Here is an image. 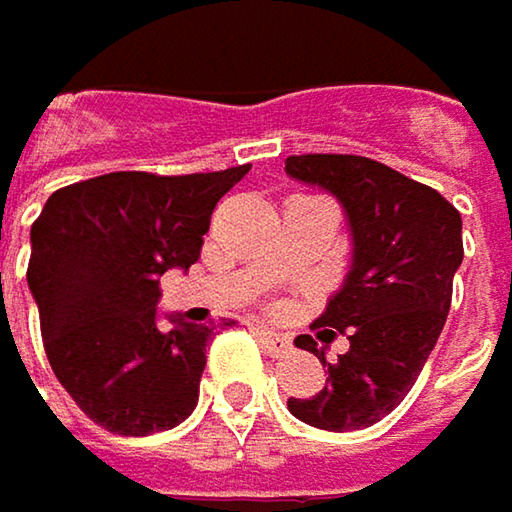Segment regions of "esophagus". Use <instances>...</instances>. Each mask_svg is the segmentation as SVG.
<instances>
[{
	"mask_svg": "<svg viewBox=\"0 0 512 512\" xmlns=\"http://www.w3.org/2000/svg\"><path fill=\"white\" fill-rule=\"evenodd\" d=\"M256 338L265 344L268 349V355L271 358H282V355H288L291 352V341L288 338H282V335H276L271 329H265V326H256Z\"/></svg>",
	"mask_w": 512,
	"mask_h": 512,
	"instance_id": "1",
	"label": "esophagus"
}]
</instances>
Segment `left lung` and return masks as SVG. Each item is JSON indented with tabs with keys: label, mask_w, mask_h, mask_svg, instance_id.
<instances>
[{
	"label": "left lung",
	"mask_w": 512,
	"mask_h": 512,
	"mask_svg": "<svg viewBox=\"0 0 512 512\" xmlns=\"http://www.w3.org/2000/svg\"><path fill=\"white\" fill-rule=\"evenodd\" d=\"M285 171L329 189L352 227V271L311 323L326 344L347 335L349 349L329 364L311 347L329 379L309 399H288V411L326 431L367 428L408 396L443 332L463 262L460 212L437 189L370 157L300 154Z\"/></svg>",
	"instance_id": "8db88e82"
}]
</instances>
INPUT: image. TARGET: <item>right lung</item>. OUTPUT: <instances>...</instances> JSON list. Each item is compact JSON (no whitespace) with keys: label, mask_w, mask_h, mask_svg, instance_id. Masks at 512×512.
Returning a JSON list of instances; mask_svg holds the SVG:
<instances>
[{"label":"right lung","mask_w":512,"mask_h":512,"mask_svg":"<svg viewBox=\"0 0 512 512\" xmlns=\"http://www.w3.org/2000/svg\"><path fill=\"white\" fill-rule=\"evenodd\" d=\"M247 171H113L57 189L31 224L28 288L43 347L101 428L145 437L195 411L215 326L157 329L160 276L201 259L215 203Z\"/></svg>","instance_id":"right-lung-1"}]
</instances>
